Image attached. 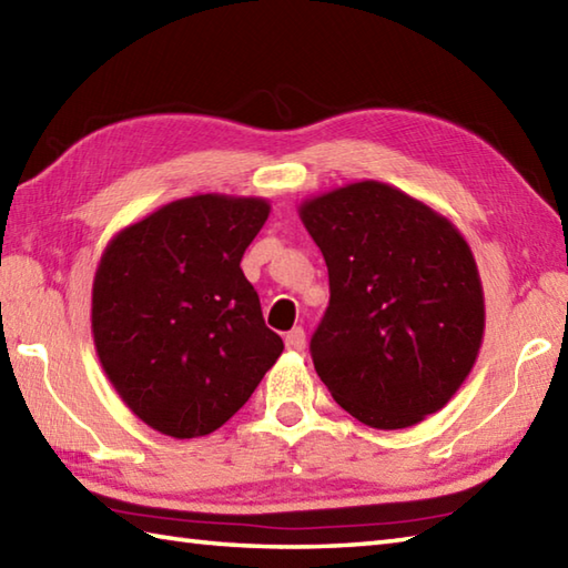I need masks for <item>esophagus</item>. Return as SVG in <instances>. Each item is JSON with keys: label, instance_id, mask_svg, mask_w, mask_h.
<instances>
[{"label": "esophagus", "instance_id": "esophagus-1", "mask_svg": "<svg viewBox=\"0 0 568 568\" xmlns=\"http://www.w3.org/2000/svg\"><path fill=\"white\" fill-rule=\"evenodd\" d=\"M285 347L293 349V352H303L305 349V329L303 327H295L285 335Z\"/></svg>", "mask_w": 568, "mask_h": 568}]
</instances>
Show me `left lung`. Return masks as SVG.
<instances>
[{
    "label": "left lung",
    "mask_w": 568,
    "mask_h": 568,
    "mask_svg": "<svg viewBox=\"0 0 568 568\" xmlns=\"http://www.w3.org/2000/svg\"><path fill=\"white\" fill-rule=\"evenodd\" d=\"M300 219L329 273L310 354L332 398L382 430L436 414L483 344V283L468 241L438 211L372 180L307 199Z\"/></svg>",
    "instance_id": "1"
}]
</instances>
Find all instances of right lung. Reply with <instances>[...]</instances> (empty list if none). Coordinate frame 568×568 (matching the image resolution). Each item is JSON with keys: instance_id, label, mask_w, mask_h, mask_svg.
<instances>
[{"instance_id": "obj_1", "label": "right lung", "mask_w": 568, "mask_h": 568, "mask_svg": "<svg viewBox=\"0 0 568 568\" xmlns=\"http://www.w3.org/2000/svg\"><path fill=\"white\" fill-rule=\"evenodd\" d=\"M271 204L196 194L108 243L93 281V342L110 384L150 428L199 438L248 402L283 352L241 271Z\"/></svg>"}]
</instances>
